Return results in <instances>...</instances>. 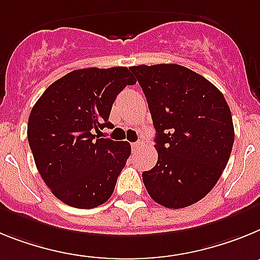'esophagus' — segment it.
Returning <instances> with one entry per match:
<instances>
[{"mask_svg":"<svg viewBox=\"0 0 260 260\" xmlns=\"http://www.w3.org/2000/svg\"><path fill=\"white\" fill-rule=\"evenodd\" d=\"M141 145H143V143L141 141H137V143H133L132 144V150L135 152V150H137L139 148H141Z\"/></svg>","mask_w":260,"mask_h":260,"instance_id":"obj_1","label":"esophagus"}]
</instances>
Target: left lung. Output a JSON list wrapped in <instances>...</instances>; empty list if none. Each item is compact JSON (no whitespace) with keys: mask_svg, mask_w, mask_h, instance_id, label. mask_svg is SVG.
Returning <instances> with one entry per match:
<instances>
[{"mask_svg":"<svg viewBox=\"0 0 260 260\" xmlns=\"http://www.w3.org/2000/svg\"><path fill=\"white\" fill-rule=\"evenodd\" d=\"M155 128L158 161L143 173L150 198L166 208L202 200L226 168L234 143L232 112L222 92L177 64L131 67Z\"/></svg>","mask_w":260,"mask_h":260,"instance_id":"8db88e82","label":"left lung"}]
</instances>
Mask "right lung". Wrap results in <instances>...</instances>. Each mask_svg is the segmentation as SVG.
I'll return each mask as SVG.
<instances>
[{
	"label": "right lung",
	"instance_id": "obj_1",
	"mask_svg": "<svg viewBox=\"0 0 260 260\" xmlns=\"http://www.w3.org/2000/svg\"><path fill=\"white\" fill-rule=\"evenodd\" d=\"M135 83L125 67L78 69L47 87L31 110L27 137L36 168L65 204L95 208L114 192L131 145L99 135L112 127L117 94Z\"/></svg>",
	"mask_w": 260,
	"mask_h": 260
}]
</instances>
